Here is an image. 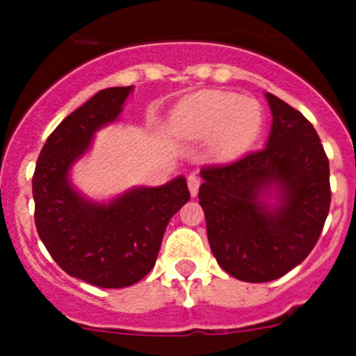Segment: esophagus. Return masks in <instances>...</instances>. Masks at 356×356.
<instances>
[{"label":"esophagus","instance_id":"34e87169","mask_svg":"<svg viewBox=\"0 0 356 356\" xmlns=\"http://www.w3.org/2000/svg\"><path fill=\"white\" fill-rule=\"evenodd\" d=\"M187 185H188V191H191V194H193V196H196L197 191H200L201 180H200V178H197L196 175H191L187 178Z\"/></svg>","mask_w":356,"mask_h":356}]
</instances>
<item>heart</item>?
<instances>
[{"label":"heart","mask_w":356,"mask_h":356,"mask_svg":"<svg viewBox=\"0 0 356 356\" xmlns=\"http://www.w3.org/2000/svg\"><path fill=\"white\" fill-rule=\"evenodd\" d=\"M172 134L188 143L209 138L217 160L238 156L253 144L262 127V108L251 97L232 92H203L181 103L169 122Z\"/></svg>","instance_id":"b5f03b06"}]
</instances>
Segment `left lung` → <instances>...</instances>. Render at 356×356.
<instances>
[{
  "mask_svg": "<svg viewBox=\"0 0 356 356\" xmlns=\"http://www.w3.org/2000/svg\"><path fill=\"white\" fill-rule=\"evenodd\" d=\"M273 127L266 147L201 169L200 205L217 264L234 278L262 284L287 275L314 250L330 212V163L312 122L266 94ZM271 186L279 205L261 196Z\"/></svg>",
  "mask_w": 356,
  "mask_h": 356,
  "instance_id": "obj_1",
  "label": "left lung"
}]
</instances>
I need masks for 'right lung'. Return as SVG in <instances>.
<instances>
[{
  "label": "right lung",
  "instance_id": "right-lung-1",
  "mask_svg": "<svg viewBox=\"0 0 356 356\" xmlns=\"http://www.w3.org/2000/svg\"><path fill=\"white\" fill-rule=\"evenodd\" d=\"M131 87H110L53 130L37 160L31 191L40 241L69 276L102 289L130 287L153 269L171 217L191 200L178 176L162 187L131 188L110 203L85 200L69 169L94 134L121 114Z\"/></svg>",
  "mask_w": 356,
  "mask_h": 356
}]
</instances>
